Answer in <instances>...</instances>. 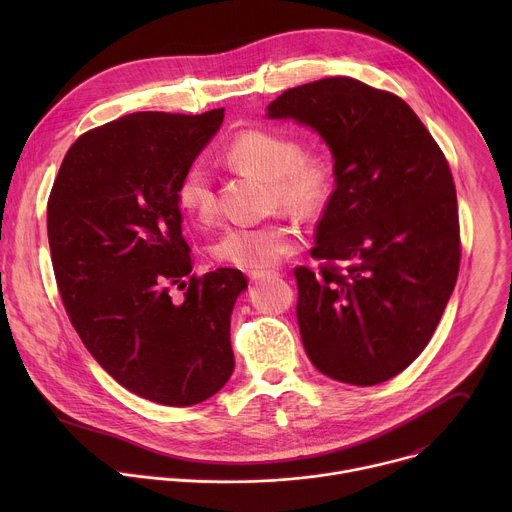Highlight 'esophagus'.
<instances>
[{
    "label": "esophagus",
    "mask_w": 512,
    "mask_h": 512,
    "mask_svg": "<svg viewBox=\"0 0 512 512\" xmlns=\"http://www.w3.org/2000/svg\"><path fill=\"white\" fill-rule=\"evenodd\" d=\"M269 275H275V271H249V279L253 283H257V281H261V279H265Z\"/></svg>",
    "instance_id": "esophagus-1"
}]
</instances>
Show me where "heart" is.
<instances>
[{"label": "heart", "instance_id": "1", "mask_svg": "<svg viewBox=\"0 0 512 512\" xmlns=\"http://www.w3.org/2000/svg\"><path fill=\"white\" fill-rule=\"evenodd\" d=\"M225 156L233 166L267 178L271 204H279L296 216L312 218L332 198L336 184L332 156L324 150L302 152L300 139L291 133L269 127L243 129L231 139ZM176 200L196 221H212L216 196L210 176L200 164H192L182 174ZM300 243L302 235L294 223L269 221L229 227L212 243L210 251L221 263L245 271H261L294 253Z\"/></svg>", "mask_w": 512, "mask_h": 512}]
</instances>
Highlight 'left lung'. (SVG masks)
<instances>
[{"instance_id":"1","label":"left lung","mask_w":512,"mask_h":512,"mask_svg":"<svg viewBox=\"0 0 512 512\" xmlns=\"http://www.w3.org/2000/svg\"><path fill=\"white\" fill-rule=\"evenodd\" d=\"M267 117L316 129L336 166L312 249L324 263L294 271L304 348L334 381H389L427 346L458 279L448 160L401 97L350 77L287 89Z\"/></svg>"}]
</instances>
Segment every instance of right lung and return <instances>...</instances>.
Segmentation results:
<instances>
[{
    "label": "right lung",
    "mask_w": 512,
    "mask_h": 512,
    "mask_svg": "<svg viewBox=\"0 0 512 512\" xmlns=\"http://www.w3.org/2000/svg\"><path fill=\"white\" fill-rule=\"evenodd\" d=\"M225 119L143 111L83 133L48 198L62 304L87 350L127 391L190 407L233 375L231 314L247 279L192 273L176 188ZM174 288H184L176 303Z\"/></svg>",
    "instance_id": "add662e5"
}]
</instances>
